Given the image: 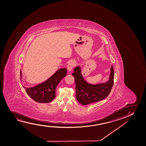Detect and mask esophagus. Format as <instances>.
<instances>
[{
  "label": "esophagus",
  "instance_id": "esophagus-1",
  "mask_svg": "<svg viewBox=\"0 0 146 146\" xmlns=\"http://www.w3.org/2000/svg\"><path fill=\"white\" fill-rule=\"evenodd\" d=\"M75 64H76V62L74 60L70 61V62H69L67 65V69L69 71H70L73 69V68H74V66L75 65Z\"/></svg>",
  "mask_w": 146,
  "mask_h": 146
}]
</instances>
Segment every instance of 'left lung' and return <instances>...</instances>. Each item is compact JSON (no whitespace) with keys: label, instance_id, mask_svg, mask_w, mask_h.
I'll return each instance as SVG.
<instances>
[{"label":"left lung","instance_id":"1","mask_svg":"<svg viewBox=\"0 0 146 146\" xmlns=\"http://www.w3.org/2000/svg\"><path fill=\"white\" fill-rule=\"evenodd\" d=\"M72 75L75 78L76 85V97L80 103L87 104L104 100L109 95L114 84V71L113 66L111 68L110 79L103 84L91 85L84 80L81 74L80 67L74 69Z\"/></svg>","mask_w":146,"mask_h":146}]
</instances>
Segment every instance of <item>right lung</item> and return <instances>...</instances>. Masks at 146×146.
I'll return each mask as SVG.
<instances>
[{
    "mask_svg": "<svg viewBox=\"0 0 146 146\" xmlns=\"http://www.w3.org/2000/svg\"><path fill=\"white\" fill-rule=\"evenodd\" d=\"M66 75V68L60 69L45 82L32 88H24L27 94L35 101L38 103H49L54 100L56 87Z\"/></svg>",
    "mask_w": 146,
    "mask_h": 146,
    "instance_id": "1",
    "label": "right lung"
}]
</instances>
